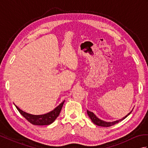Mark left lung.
I'll list each match as a JSON object with an SVG mask.
<instances>
[{
  "label": "left lung",
  "mask_w": 148,
  "mask_h": 148,
  "mask_svg": "<svg viewBox=\"0 0 148 148\" xmlns=\"http://www.w3.org/2000/svg\"><path fill=\"white\" fill-rule=\"evenodd\" d=\"M132 111L129 113H128L127 115L125 116V117H123V118L120 119H119V120H116V121H112V122H108V121H103V120H102V119H100L98 117H97V116L95 114H94L93 112L89 111H88V110H87V114H88V115L90 118L91 119V120L92 121V122L93 123L97 125V126L108 127L112 126V125H115L116 123H118L119 122H120L121 121L123 120L124 119L126 118L127 116L130 114V113L132 112Z\"/></svg>",
  "instance_id": "8db88e82"
}]
</instances>
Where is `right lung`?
Returning a JSON list of instances; mask_svg holds the SVG:
<instances>
[{"mask_svg":"<svg viewBox=\"0 0 148 148\" xmlns=\"http://www.w3.org/2000/svg\"><path fill=\"white\" fill-rule=\"evenodd\" d=\"M64 102L65 100H64L61 103H60L53 111L48 113H46V114L40 115H34L29 114V113H27L22 111L21 109H20L15 104L14 106L18 109V111L20 112V114L26 119H27L30 123L35 125H48L54 122L56 118L59 116L60 112L61 111Z\"/></svg>","mask_w":148,"mask_h":148,"instance_id":"right-lung-1","label":"right lung"}]
</instances>
